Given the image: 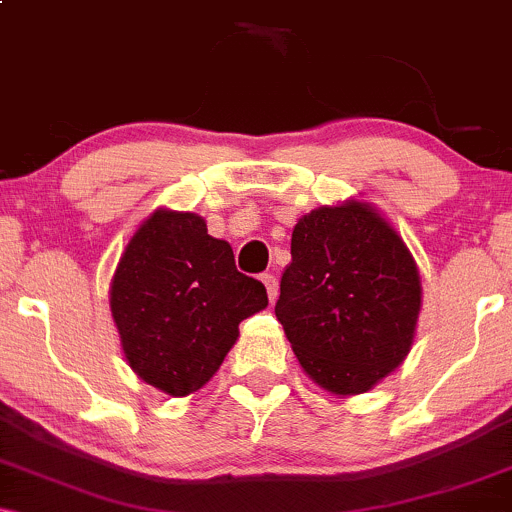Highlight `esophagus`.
Returning <instances> with one entry per match:
<instances>
[{
	"label": "esophagus",
	"mask_w": 512,
	"mask_h": 512,
	"mask_svg": "<svg viewBox=\"0 0 512 512\" xmlns=\"http://www.w3.org/2000/svg\"><path fill=\"white\" fill-rule=\"evenodd\" d=\"M262 284L264 289H267V296L269 301H276V296H279V281H276L274 274H262Z\"/></svg>",
	"instance_id": "esophagus-1"
}]
</instances>
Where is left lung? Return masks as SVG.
<instances>
[{
    "instance_id": "8db88e82",
    "label": "left lung",
    "mask_w": 512,
    "mask_h": 512,
    "mask_svg": "<svg viewBox=\"0 0 512 512\" xmlns=\"http://www.w3.org/2000/svg\"><path fill=\"white\" fill-rule=\"evenodd\" d=\"M419 310L414 257L373 207L349 199L298 219L274 313L317 385L368 392L409 354Z\"/></svg>"
}]
</instances>
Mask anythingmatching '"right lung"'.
<instances>
[{
    "instance_id": "right-lung-1",
    "label": "right lung",
    "mask_w": 512,
    "mask_h": 512,
    "mask_svg": "<svg viewBox=\"0 0 512 512\" xmlns=\"http://www.w3.org/2000/svg\"><path fill=\"white\" fill-rule=\"evenodd\" d=\"M262 281L240 274L202 216L156 209L117 262L110 310L127 363L144 383L185 397L209 383L245 317L267 308Z\"/></svg>"
}]
</instances>
